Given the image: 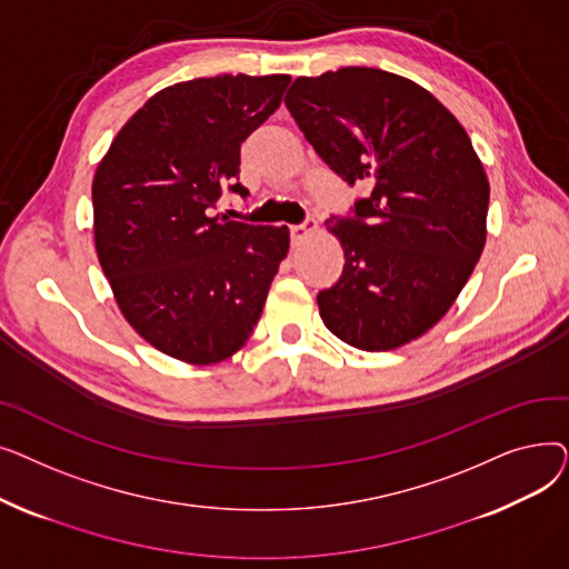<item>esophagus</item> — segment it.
I'll list each match as a JSON object with an SVG mask.
<instances>
[{
  "instance_id": "1",
  "label": "esophagus",
  "mask_w": 569,
  "mask_h": 569,
  "mask_svg": "<svg viewBox=\"0 0 569 569\" xmlns=\"http://www.w3.org/2000/svg\"><path fill=\"white\" fill-rule=\"evenodd\" d=\"M316 230V219H307V221H302V223H295V226H290V237H292V242H302V239L307 237V234H311Z\"/></svg>"
}]
</instances>
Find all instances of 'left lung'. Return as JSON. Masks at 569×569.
<instances>
[{"label":"left lung","mask_w":569,"mask_h":569,"mask_svg":"<svg viewBox=\"0 0 569 569\" xmlns=\"http://www.w3.org/2000/svg\"><path fill=\"white\" fill-rule=\"evenodd\" d=\"M286 106L316 154L369 189L327 219L346 264L318 292L325 327L369 352L422 337L487 242L489 179L466 129L425 87L367 67L297 78Z\"/></svg>","instance_id":"obj_1"}]
</instances>
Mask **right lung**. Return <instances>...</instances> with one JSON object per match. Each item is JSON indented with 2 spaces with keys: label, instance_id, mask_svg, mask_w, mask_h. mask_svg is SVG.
I'll return each mask as SVG.
<instances>
[{
  "label": "right lung",
  "instance_id": "1",
  "mask_svg": "<svg viewBox=\"0 0 569 569\" xmlns=\"http://www.w3.org/2000/svg\"><path fill=\"white\" fill-rule=\"evenodd\" d=\"M290 76H217L161 89L122 127L92 182L94 244L119 311L189 365L247 343L290 247L286 226L209 217L247 196L239 147L281 106Z\"/></svg>",
  "mask_w": 569,
  "mask_h": 569
}]
</instances>
